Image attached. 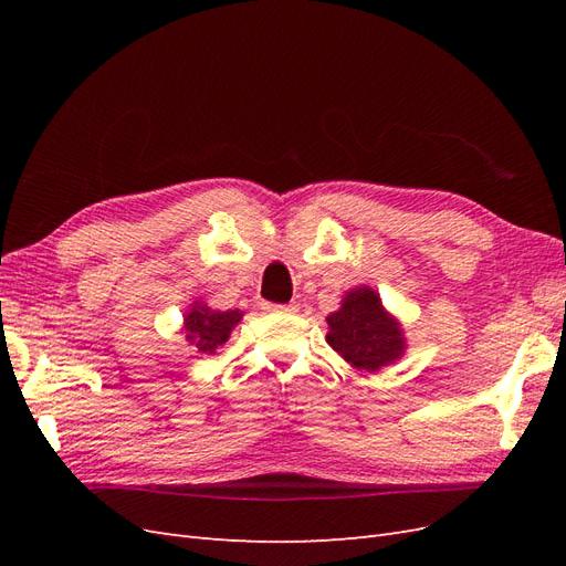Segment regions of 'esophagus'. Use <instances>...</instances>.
<instances>
[{
	"label": "esophagus",
	"instance_id": "esophagus-1",
	"mask_svg": "<svg viewBox=\"0 0 566 566\" xmlns=\"http://www.w3.org/2000/svg\"><path fill=\"white\" fill-rule=\"evenodd\" d=\"M266 312H276V314H295L297 312V304L290 302V304H264Z\"/></svg>",
	"mask_w": 566,
	"mask_h": 566
}]
</instances>
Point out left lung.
Segmentation results:
<instances>
[{
  "mask_svg": "<svg viewBox=\"0 0 566 566\" xmlns=\"http://www.w3.org/2000/svg\"><path fill=\"white\" fill-rule=\"evenodd\" d=\"M328 345L358 370L375 373L401 358L406 337L399 321L385 312L380 295L354 287L328 318Z\"/></svg>",
  "mask_w": 566,
  "mask_h": 566,
  "instance_id": "left-lung-1",
  "label": "left lung"
}]
</instances>
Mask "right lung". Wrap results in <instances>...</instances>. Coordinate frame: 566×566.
Here are the masks:
<instances>
[{
  "mask_svg": "<svg viewBox=\"0 0 566 566\" xmlns=\"http://www.w3.org/2000/svg\"><path fill=\"white\" fill-rule=\"evenodd\" d=\"M243 318L241 310H229V312H212L210 306L200 302H193L191 310L184 316V331L186 339L191 342L196 352L212 354L217 347L224 345L229 339L231 331Z\"/></svg>",
  "mask_w": 566,
  "mask_h": 566,
  "instance_id": "add662e5",
  "label": "right lung"
}]
</instances>
